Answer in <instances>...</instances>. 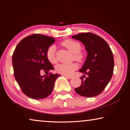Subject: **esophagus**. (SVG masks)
Instances as JSON below:
<instances>
[{
  "label": "esophagus",
  "instance_id": "1",
  "mask_svg": "<svg viewBox=\"0 0 130 130\" xmlns=\"http://www.w3.org/2000/svg\"><path fill=\"white\" fill-rule=\"evenodd\" d=\"M64 77H66V78H67V79H72V76H67V75H64Z\"/></svg>",
  "mask_w": 130,
  "mask_h": 130
}]
</instances>
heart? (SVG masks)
I'll return each instance as SVG.
<instances>
[{
  "label": "heart",
  "instance_id": "heart-1",
  "mask_svg": "<svg viewBox=\"0 0 130 130\" xmlns=\"http://www.w3.org/2000/svg\"><path fill=\"white\" fill-rule=\"evenodd\" d=\"M62 44L73 53L74 58L76 60H80L82 58V55L80 51L81 50V45L79 42L75 41L67 40L63 42ZM56 47L52 45L47 49L46 52V56L48 61L51 63H56L57 62L56 57ZM77 68V65L76 63L70 64H59L56 66L57 72L59 73L69 76Z\"/></svg>",
  "mask_w": 130,
  "mask_h": 130
}]
</instances>
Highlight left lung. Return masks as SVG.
Returning a JSON list of instances; mask_svg holds the SVG:
<instances>
[{"mask_svg":"<svg viewBox=\"0 0 130 130\" xmlns=\"http://www.w3.org/2000/svg\"><path fill=\"white\" fill-rule=\"evenodd\" d=\"M72 38L79 40L85 45L88 55L79 72L82 84L74 90L79 95L93 97L102 92L111 80L114 68L113 54L105 41L93 33H80Z\"/></svg>","mask_w":130,"mask_h":130,"instance_id":"1","label":"left lung"}]
</instances>
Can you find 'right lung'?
I'll list each match as a JSON object with an SVG mask.
<instances>
[{
  "label": "right lung",
  "instance_id": "1",
  "mask_svg": "<svg viewBox=\"0 0 130 130\" xmlns=\"http://www.w3.org/2000/svg\"><path fill=\"white\" fill-rule=\"evenodd\" d=\"M55 39L41 34H33L22 39L12 56L14 76L25 95L34 99L47 98L53 90L55 81L61 76L49 73L41 76L54 67L48 60L46 52Z\"/></svg>",
  "mask_w": 130,
  "mask_h": 130
}]
</instances>
